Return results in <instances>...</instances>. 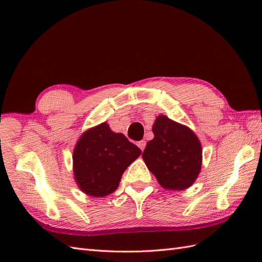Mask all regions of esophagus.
I'll list each match as a JSON object with an SVG mask.
<instances>
[{
  "instance_id": "obj_1",
  "label": "esophagus",
  "mask_w": 262,
  "mask_h": 262,
  "mask_svg": "<svg viewBox=\"0 0 262 262\" xmlns=\"http://www.w3.org/2000/svg\"><path fill=\"white\" fill-rule=\"evenodd\" d=\"M137 146L140 147L142 151H144V148H145V146H146V142L145 141H140V142H137Z\"/></svg>"
}]
</instances>
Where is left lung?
<instances>
[{
  "instance_id": "8db88e82",
  "label": "left lung",
  "mask_w": 262,
  "mask_h": 262,
  "mask_svg": "<svg viewBox=\"0 0 262 262\" xmlns=\"http://www.w3.org/2000/svg\"><path fill=\"white\" fill-rule=\"evenodd\" d=\"M142 158L160 186L168 190L191 187L202 170L203 148L199 138L188 126L159 115L152 127Z\"/></svg>"
}]
</instances>
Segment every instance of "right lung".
<instances>
[{
    "instance_id": "obj_1",
    "label": "right lung",
    "mask_w": 262,
    "mask_h": 262,
    "mask_svg": "<svg viewBox=\"0 0 262 262\" xmlns=\"http://www.w3.org/2000/svg\"><path fill=\"white\" fill-rule=\"evenodd\" d=\"M142 151L121 133L110 129L107 121L89 128L73 149V174L82 192L104 197L119 186L124 171Z\"/></svg>"
}]
</instances>
